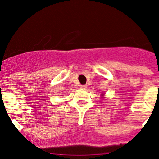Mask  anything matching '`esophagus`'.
<instances>
[{
	"label": "esophagus",
	"mask_w": 159,
	"mask_h": 159,
	"mask_svg": "<svg viewBox=\"0 0 159 159\" xmlns=\"http://www.w3.org/2000/svg\"><path fill=\"white\" fill-rule=\"evenodd\" d=\"M86 87H87V85H80V89H86Z\"/></svg>",
	"instance_id": "1"
}]
</instances>
